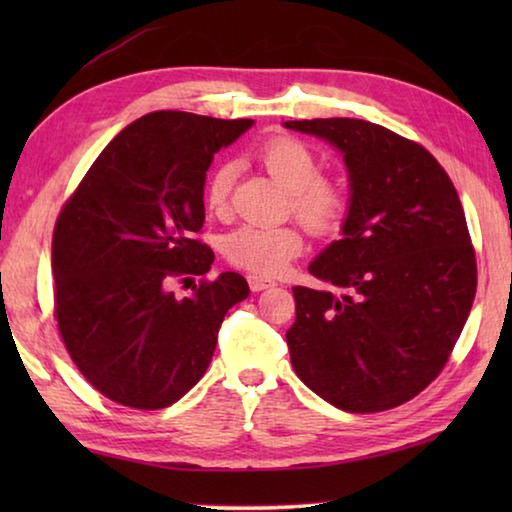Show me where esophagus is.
<instances>
[{
  "label": "esophagus",
  "mask_w": 512,
  "mask_h": 512,
  "mask_svg": "<svg viewBox=\"0 0 512 512\" xmlns=\"http://www.w3.org/2000/svg\"><path fill=\"white\" fill-rule=\"evenodd\" d=\"M248 284H250V289H253L255 293L257 291H264L268 287H275L273 280H266V277H259V275H248Z\"/></svg>",
  "instance_id": "obj_1"
}]
</instances>
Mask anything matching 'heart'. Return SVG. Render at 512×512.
<instances>
[{
	"label": "heart",
	"instance_id": "b5f03b06",
	"mask_svg": "<svg viewBox=\"0 0 512 512\" xmlns=\"http://www.w3.org/2000/svg\"><path fill=\"white\" fill-rule=\"evenodd\" d=\"M257 160L289 192V210L314 235H329L348 212V194L334 178L320 176V162L305 142L291 135H275L257 149ZM230 164H219L205 183V205L214 214L228 210L232 189ZM302 250L296 225L246 223L223 239V255L230 264L255 275L282 273Z\"/></svg>",
	"mask_w": 512,
	"mask_h": 512
}]
</instances>
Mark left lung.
<instances>
[{
  "mask_svg": "<svg viewBox=\"0 0 512 512\" xmlns=\"http://www.w3.org/2000/svg\"><path fill=\"white\" fill-rule=\"evenodd\" d=\"M343 153V237L293 287L287 343L296 375L336 409H395L440 375L470 316L476 257L447 171L418 142L363 119L284 124Z\"/></svg>",
  "mask_w": 512,
  "mask_h": 512,
  "instance_id": "1",
  "label": "left lung"
}]
</instances>
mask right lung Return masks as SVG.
<instances>
[{"label": "right lung", "mask_w": 512, "mask_h": 512, "mask_svg": "<svg viewBox=\"0 0 512 512\" xmlns=\"http://www.w3.org/2000/svg\"><path fill=\"white\" fill-rule=\"evenodd\" d=\"M253 119L155 110L128 124L58 214L51 241L54 316L69 357L108 400L155 411L205 375L239 273L207 280L205 171ZM204 280L178 301L173 279Z\"/></svg>", "instance_id": "add662e5"}]
</instances>
